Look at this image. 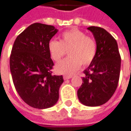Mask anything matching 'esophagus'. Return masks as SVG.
<instances>
[{
    "instance_id": "1",
    "label": "esophagus",
    "mask_w": 131,
    "mask_h": 131,
    "mask_svg": "<svg viewBox=\"0 0 131 131\" xmlns=\"http://www.w3.org/2000/svg\"><path fill=\"white\" fill-rule=\"evenodd\" d=\"M71 78H72V75H64V80H67V79H71Z\"/></svg>"
}]
</instances>
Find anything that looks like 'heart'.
<instances>
[{"mask_svg": "<svg viewBox=\"0 0 131 131\" xmlns=\"http://www.w3.org/2000/svg\"><path fill=\"white\" fill-rule=\"evenodd\" d=\"M48 48L51 58L57 62L61 60L68 51L70 58L61 61L55 67L56 73L67 75L77 72L81 64L84 67L90 64L97 52L95 40L77 29L63 32L60 41L51 40Z\"/></svg>", "mask_w": 131, "mask_h": 131, "instance_id": "obj_1", "label": "heart"}]
</instances>
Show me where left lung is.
Segmentation results:
<instances>
[{"instance_id":"8db88e82","label":"left lung","mask_w":131,"mask_h":131,"mask_svg":"<svg viewBox=\"0 0 131 131\" xmlns=\"http://www.w3.org/2000/svg\"><path fill=\"white\" fill-rule=\"evenodd\" d=\"M96 40V57L84 70V76L77 95L81 104L96 107L106 103L117 88L121 68V57L115 38L104 29L88 28Z\"/></svg>"}]
</instances>
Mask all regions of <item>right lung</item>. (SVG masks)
Returning a JSON list of instances; mask_svg holds the SVG:
<instances>
[{
	"label": "right lung",
	"mask_w": 131,
	"mask_h": 131,
	"mask_svg": "<svg viewBox=\"0 0 131 131\" xmlns=\"http://www.w3.org/2000/svg\"><path fill=\"white\" fill-rule=\"evenodd\" d=\"M58 29L35 23L15 39L9 59L10 71L16 91L28 105L46 109L57 103L62 75H52L54 65L48 44Z\"/></svg>",
	"instance_id": "add662e5"
}]
</instances>
